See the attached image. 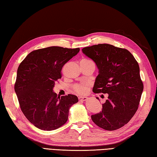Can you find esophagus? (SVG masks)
Segmentation results:
<instances>
[{
	"mask_svg": "<svg viewBox=\"0 0 157 157\" xmlns=\"http://www.w3.org/2000/svg\"><path fill=\"white\" fill-rule=\"evenodd\" d=\"M78 99L79 101H86L88 100V98L85 97V96H79Z\"/></svg>",
	"mask_w": 157,
	"mask_h": 157,
	"instance_id": "34e87169",
	"label": "esophagus"
}]
</instances>
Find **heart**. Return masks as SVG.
Listing matches in <instances>:
<instances>
[{
    "instance_id": "b5f03b06",
    "label": "heart",
    "mask_w": 157,
    "mask_h": 157,
    "mask_svg": "<svg viewBox=\"0 0 157 157\" xmlns=\"http://www.w3.org/2000/svg\"><path fill=\"white\" fill-rule=\"evenodd\" d=\"M84 60H87V59H84ZM90 87V83L89 82H82L79 83V84H76L73 86V91L78 94L83 95L85 94L88 92Z\"/></svg>"
}]
</instances>
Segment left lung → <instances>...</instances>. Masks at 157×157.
<instances>
[{"instance_id": "left-lung-1", "label": "left lung", "mask_w": 157, "mask_h": 157, "mask_svg": "<svg viewBox=\"0 0 157 157\" xmlns=\"http://www.w3.org/2000/svg\"><path fill=\"white\" fill-rule=\"evenodd\" d=\"M82 52L99 70L92 91L108 94L102 111L92 120L108 131L121 128L137 111L144 89L137 61L127 49L108 44L88 46Z\"/></svg>"}]
</instances>
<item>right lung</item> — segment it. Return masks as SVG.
Wrapping results in <instances>:
<instances>
[{
	"mask_svg": "<svg viewBox=\"0 0 157 157\" xmlns=\"http://www.w3.org/2000/svg\"><path fill=\"white\" fill-rule=\"evenodd\" d=\"M79 51L51 46L31 52L20 63L15 91L21 111L38 129L51 131L64 125L69 108L78 102L73 94L58 96L53 87L61 78L63 65Z\"/></svg>",
	"mask_w": 157,
	"mask_h": 157,
	"instance_id": "right-lung-1",
	"label": "right lung"
}]
</instances>
